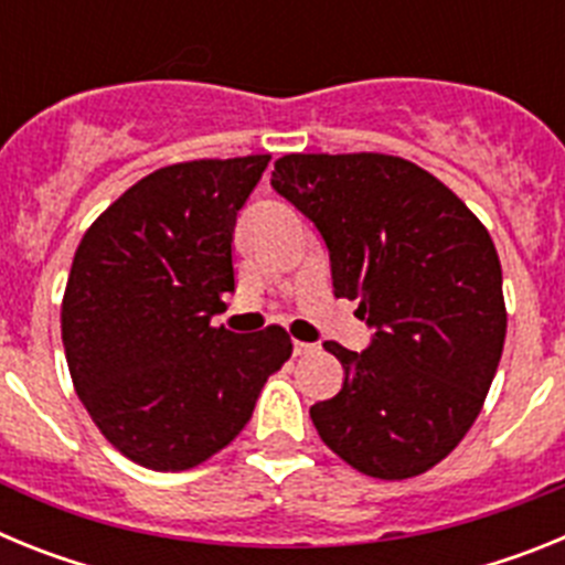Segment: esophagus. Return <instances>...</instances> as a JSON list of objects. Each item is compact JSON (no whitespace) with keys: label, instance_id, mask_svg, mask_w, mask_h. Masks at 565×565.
<instances>
[{"label":"esophagus","instance_id":"1","mask_svg":"<svg viewBox=\"0 0 565 565\" xmlns=\"http://www.w3.org/2000/svg\"><path fill=\"white\" fill-rule=\"evenodd\" d=\"M317 351V344L313 342H299V339H294V356H308V353Z\"/></svg>","mask_w":565,"mask_h":565}]
</instances>
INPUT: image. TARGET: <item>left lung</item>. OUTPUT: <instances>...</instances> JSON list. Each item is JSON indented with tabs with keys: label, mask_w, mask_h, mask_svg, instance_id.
I'll return each instance as SVG.
<instances>
[{
	"label": "left lung",
	"mask_w": 565,
	"mask_h": 565,
	"mask_svg": "<svg viewBox=\"0 0 565 565\" xmlns=\"http://www.w3.org/2000/svg\"><path fill=\"white\" fill-rule=\"evenodd\" d=\"M271 186L317 226L337 297L373 328L362 353L326 342L342 391L311 407L319 438L364 476L402 481L458 447L507 337L495 243L461 198L393 154H286Z\"/></svg>",
	"instance_id": "1"
}]
</instances>
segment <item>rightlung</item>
I'll return each instance as SVG.
<instances>
[{
  "label": "right lung",
  "instance_id": "right-lung-1",
  "mask_svg": "<svg viewBox=\"0 0 565 565\" xmlns=\"http://www.w3.org/2000/svg\"><path fill=\"white\" fill-rule=\"evenodd\" d=\"M268 161L158 169L78 243L62 302L70 376L104 438L141 467L181 472L221 452L291 356L279 326L212 328L234 291L237 212Z\"/></svg>",
  "mask_w": 565,
  "mask_h": 565
}]
</instances>
